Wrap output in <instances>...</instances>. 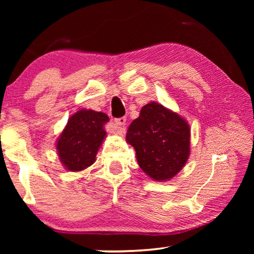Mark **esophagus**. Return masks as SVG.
Segmentation results:
<instances>
[{
    "mask_svg": "<svg viewBox=\"0 0 254 254\" xmlns=\"http://www.w3.org/2000/svg\"><path fill=\"white\" fill-rule=\"evenodd\" d=\"M126 122H127V119L122 117V118H118L114 120V123L115 126H117V132L119 133V134H122V133H124V126H126Z\"/></svg>",
    "mask_w": 254,
    "mask_h": 254,
    "instance_id": "esophagus-1",
    "label": "esophagus"
}]
</instances>
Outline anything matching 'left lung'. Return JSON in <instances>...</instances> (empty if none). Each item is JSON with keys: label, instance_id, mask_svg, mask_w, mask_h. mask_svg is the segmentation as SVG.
Here are the masks:
<instances>
[{"label": "left lung", "instance_id": "8db88e82", "mask_svg": "<svg viewBox=\"0 0 254 254\" xmlns=\"http://www.w3.org/2000/svg\"><path fill=\"white\" fill-rule=\"evenodd\" d=\"M127 141L135 150L140 168L156 182L175 177L190 152L186 120L156 102L141 109L127 128Z\"/></svg>", "mask_w": 254, "mask_h": 254}]
</instances>
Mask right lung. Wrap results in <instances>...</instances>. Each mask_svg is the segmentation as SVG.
Returning <instances> with one entry per match:
<instances>
[{
  "label": "right lung",
  "instance_id": "right-lung-1",
  "mask_svg": "<svg viewBox=\"0 0 254 254\" xmlns=\"http://www.w3.org/2000/svg\"><path fill=\"white\" fill-rule=\"evenodd\" d=\"M107 121L105 113L93 110H80L69 118L57 141L59 159L68 170H84L95 162Z\"/></svg>",
  "mask_w": 254,
  "mask_h": 254
}]
</instances>
